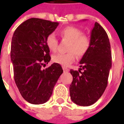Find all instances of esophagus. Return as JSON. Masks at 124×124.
<instances>
[{
    "label": "esophagus",
    "instance_id": "1",
    "mask_svg": "<svg viewBox=\"0 0 124 124\" xmlns=\"http://www.w3.org/2000/svg\"><path fill=\"white\" fill-rule=\"evenodd\" d=\"M63 70L64 72H69V69L67 68L66 67H63Z\"/></svg>",
    "mask_w": 124,
    "mask_h": 124
}]
</instances>
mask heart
<instances>
[{
	"label": "heart",
	"instance_id": "b5f03b06",
	"mask_svg": "<svg viewBox=\"0 0 124 124\" xmlns=\"http://www.w3.org/2000/svg\"><path fill=\"white\" fill-rule=\"evenodd\" d=\"M60 36L63 39L70 41L68 47L69 52L65 54L58 53L52 56V61L58 64L68 66L74 62L76 55L82 56L85 54L90 47V39L83 34L80 29L72 26H67L60 30ZM47 47L52 52H55L58 47V40L54 34H50L46 38Z\"/></svg>",
	"mask_w": 124,
	"mask_h": 124
}]
</instances>
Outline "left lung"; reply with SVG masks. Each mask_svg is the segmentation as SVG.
I'll return each instance as SVG.
<instances>
[{
  "label": "left lung",
  "mask_w": 124,
  "mask_h": 124,
  "mask_svg": "<svg viewBox=\"0 0 124 124\" xmlns=\"http://www.w3.org/2000/svg\"><path fill=\"white\" fill-rule=\"evenodd\" d=\"M90 47L79 62V71L70 70L73 77L70 86V98L81 106H91L101 97L107 87L112 67L108 36L97 22L90 33Z\"/></svg>",
  "instance_id": "8db88e82"
}]
</instances>
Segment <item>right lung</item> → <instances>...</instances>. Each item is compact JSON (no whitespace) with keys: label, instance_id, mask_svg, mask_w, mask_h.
I'll return each instance as SVG.
<instances>
[{"label":"right lung","instance_id":"obj_1","mask_svg":"<svg viewBox=\"0 0 124 124\" xmlns=\"http://www.w3.org/2000/svg\"><path fill=\"white\" fill-rule=\"evenodd\" d=\"M58 25L57 22L31 18L18 27L12 36L11 60L15 83L22 97L32 104L49 100L63 72L56 63L41 68L51 59L46 38Z\"/></svg>","mask_w":124,"mask_h":124}]
</instances>
